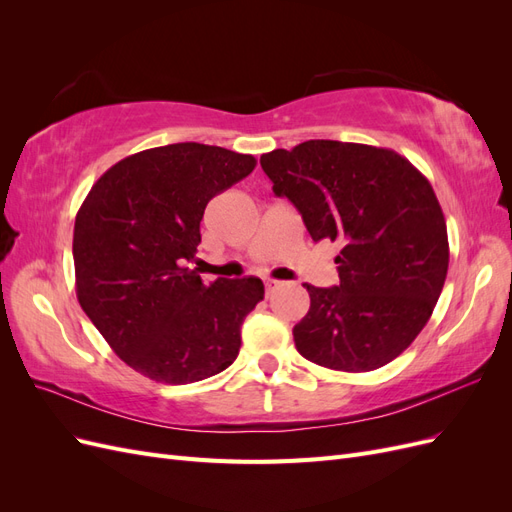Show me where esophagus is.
<instances>
[{
    "mask_svg": "<svg viewBox=\"0 0 512 512\" xmlns=\"http://www.w3.org/2000/svg\"><path fill=\"white\" fill-rule=\"evenodd\" d=\"M282 282H277V280H271V277H269V280H265V288H267V294H271L277 286H280Z\"/></svg>",
    "mask_w": 512,
    "mask_h": 512,
    "instance_id": "obj_1",
    "label": "esophagus"
}]
</instances>
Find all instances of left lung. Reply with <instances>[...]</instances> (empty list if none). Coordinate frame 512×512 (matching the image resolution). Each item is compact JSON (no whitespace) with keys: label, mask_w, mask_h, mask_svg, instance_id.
Wrapping results in <instances>:
<instances>
[{"label":"left lung","mask_w":512,"mask_h":512,"mask_svg":"<svg viewBox=\"0 0 512 512\" xmlns=\"http://www.w3.org/2000/svg\"><path fill=\"white\" fill-rule=\"evenodd\" d=\"M260 166L314 241L342 243L339 286L303 284L312 303L294 346L354 374L391 363L423 331L446 280V222L431 183L393 149L339 141L275 149Z\"/></svg>","instance_id":"1"}]
</instances>
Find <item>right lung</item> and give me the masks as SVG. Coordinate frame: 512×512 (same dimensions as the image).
<instances>
[{
    "label": "right lung",
    "instance_id": "right-lung-1",
    "mask_svg": "<svg viewBox=\"0 0 512 512\" xmlns=\"http://www.w3.org/2000/svg\"><path fill=\"white\" fill-rule=\"evenodd\" d=\"M254 156L175 143L123 158L94 183L74 222L76 297L123 363L164 384L220 374L237 359L258 277L205 284L196 258L209 200Z\"/></svg>",
    "mask_w": 512,
    "mask_h": 512
}]
</instances>
